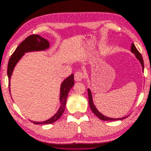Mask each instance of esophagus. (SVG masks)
Instances as JSON below:
<instances>
[{"instance_id":"34e87169","label":"esophagus","mask_w":151,"mask_h":151,"mask_svg":"<svg viewBox=\"0 0 151 151\" xmlns=\"http://www.w3.org/2000/svg\"><path fill=\"white\" fill-rule=\"evenodd\" d=\"M83 78V74L81 72H77L74 74V79L77 81H81Z\"/></svg>"}]
</instances>
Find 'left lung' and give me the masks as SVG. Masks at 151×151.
I'll list each match as a JSON object with an SVG mask.
<instances>
[{"label":"left lung","instance_id":"left-lung-1","mask_svg":"<svg viewBox=\"0 0 151 151\" xmlns=\"http://www.w3.org/2000/svg\"><path fill=\"white\" fill-rule=\"evenodd\" d=\"M131 51L135 55L136 58L139 60L140 63H141V65L142 67V72H144V60L143 58H142V56L141 55V54L137 50V49L136 48V47L134 45V44L132 43V46H131ZM88 97H89V106H90V108L91 109L92 112L95 114L101 120H103V121H116V120H122V119H124L125 118H126L127 117L129 116H126L125 117H121V118H112V117H109L107 116H105L104 114H102L101 112H100L99 111V110L96 109V107H95V105L93 103V96H92V93L91 91L90 90V89L88 88Z\"/></svg>","mask_w":151,"mask_h":151}]
</instances>
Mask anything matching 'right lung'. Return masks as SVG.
<instances>
[{"instance_id":"1","label":"right lung","mask_w":151,"mask_h":151,"mask_svg":"<svg viewBox=\"0 0 151 151\" xmlns=\"http://www.w3.org/2000/svg\"><path fill=\"white\" fill-rule=\"evenodd\" d=\"M50 47V42L47 40L42 37L39 35H32L28 36L16 49V50L11 55L7 65V76L9 79V88L10 89V81L11 77L14 69L18 63L19 61L22 59L23 55L26 52L33 51H46ZM74 85V74H71L67 78L65 79L61 84L60 93V106L55 114L52 116L50 119L42 122L32 121L35 124H51L55 123L62 116L65 111L66 106V100L70 89ZM11 94V92H10Z\"/></svg>"}]
</instances>
